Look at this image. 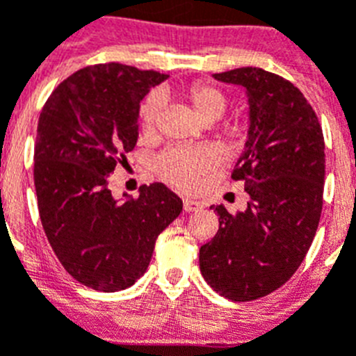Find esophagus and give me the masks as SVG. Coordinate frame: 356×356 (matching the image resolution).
Masks as SVG:
<instances>
[{"mask_svg": "<svg viewBox=\"0 0 356 356\" xmlns=\"http://www.w3.org/2000/svg\"><path fill=\"white\" fill-rule=\"evenodd\" d=\"M203 209V203L201 201H194V200H184V210L185 212H197V210Z\"/></svg>", "mask_w": 356, "mask_h": 356, "instance_id": "obj_1", "label": "esophagus"}]
</instances>
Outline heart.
Masks as SVG:
<instances>
[{"instance_id":"heart-1","label":"heart","mask_w":356,"mask_h":356,"mask_svg":"<svg viewBox=\"0 0 356 356\" xmlns=\"http://www.w3.org/2000/svg\"><path fill=\"white\" fill-rule=\"evenodd\" d=\"M162 97V94H153L140 105L139 121L144 135H155L159 130L163 108ZM181 97L203 122L221 119L228 108V96L219 87L205 81L191 85L181 92ZM216 153L209 147H169L159 155L155 169L169 184L191 191L200 184L201 176L216 165Z\"/></svg>"}]
</instances>
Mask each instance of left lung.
Wrapping results in <instances>:
<instances>
[{"mask_svg": "<svg viewBox=\"0 0 356 356\" xmlns=\"http://www.w3.org/2000/svg\"><path fill=\"white\" fill-rule=\"evenodd\" d=\"M213 78L242 85L250 103L246 147L232 178L244 181L248 209L216 207L219 229L200 250L207 284L232 301L271 294L298 271L316 237L325 191V137L294 83L260 67Z\"/></svg>", "mask_w": 356, "mask_h": 356, "instance_id": "left-lung-1", "label": "left lung"}]
</instances>
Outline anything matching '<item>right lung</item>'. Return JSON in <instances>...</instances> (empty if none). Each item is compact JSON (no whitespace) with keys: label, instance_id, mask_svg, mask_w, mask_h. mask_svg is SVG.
Wrapping results in <instances>:
<instances>
[{"label":"right lung","instance_id":"add662e5","mask_svg":"<svg viewBox=\"0 0 356 356\" xmlns=\"http://www.w3.org/2000/svg\"><path fill=\"white\" fill-rule=\"evenodd\" d=\"M168 74L108 62L65 78L39 118L33 181L40 222L56 259L80 284L102 292L146 273L156 237L184 203L163 184L114 200L108 175L139 137V108Z\"/></svg>","mask_w":356,"mask_h":356}]
</instances>
